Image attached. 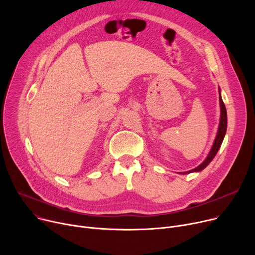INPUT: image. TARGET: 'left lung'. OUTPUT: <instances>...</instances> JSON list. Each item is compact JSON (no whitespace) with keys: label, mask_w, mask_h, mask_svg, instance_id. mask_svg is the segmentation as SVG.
I'll list each match as a JSON object with an SVG mask.
<instances>
[{"label":"left lung","mask_w":255,"mask_h":255,"mask_svg":"<svg viewBox=\"0 0 255 255\" xmlns=\"http://www.w3.org/2000/svg\"><path fill=\"white\" fill-rule=\"evenodd\" d=\"M219 95H220V90H219ZM219 101H220V109H221V115H220V124L218 127V132H217V135L215 140H214V143L212 145V149L208 155V157L205 159V161L203 163H200L197 167L189 170V171H186L183 172V175H186V173H190V172H199L202 171L204 168H206L212 160L214 159V157L216 156L218 150L220 149L221 143L223 141L224 135H225V132H226V128H227V115H226V109H225V105L222 101L221 96L219 97Z\"/></svg>","instance_id":"left-lung-1"}]
</instances>
